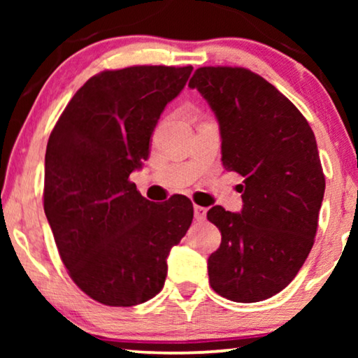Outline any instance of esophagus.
<instances>
[{
    "mask_svg": "<svg viewBox=\"0 0 358 358\" xmlns=\"http://www.w3.org/2000/svg\"><path fill=\"white\" fill-rule=\"evenodd\" d=\"M194 215L197 222H203L205 217H207V208L200 207V205H194Z\"/></svg>",
    "mask_w": 358,
    "mask_h": 358,
    "instance_id": "esophagus-1",
    "label": "esophagus"
}]
</instances>
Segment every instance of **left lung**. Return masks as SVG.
<instances>
[{
	"instance_id": "obj_1",
	"label": "left lung",
	"mask_w": 358,
	"mask_h": 358,
	"mask_svg": "<svg viewBox=\"0 0 358 358\" xmlns=\"http://www.w3.org/2000/svg\"><path fill=\"white\" fill-rule=\"evenodd\" d=\"M189 87L217 115L224 169L244 178L241 212L215 205L207 213L222 231L208 257L210 285L231 301L267 300L295 278L315 243L326 187L315 134L275 86L246 68H199Z\"/></svg>"
}]
</instances>
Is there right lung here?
I'll list each match as a JSON object with an SVG mask.
<instances>
[{"label": "right lung", "mask_w": 358, "mask_h": 358, "mask_svg": "<svg viewBox=\"0 0 358 358\" xmlns=\"http://www.w3.org/2000/svg\"><path fill=\"white\" fill-rule=\"evenodd\" d=\"M192 66L106 70L76 91L45 153L43 210L73 282L107 306H134L164 287L171 248L192 223L185 195L146 200L130 174Z\"/></svg>", "instance_id": "1"}]
</instances>
